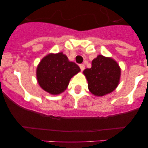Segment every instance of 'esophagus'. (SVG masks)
Here are the masks:
<instances>
[{"instance_id": "esophagus-1", "label": "esophagus", "mask_w": 148, "mask_h": 148, "mask_svg": "<svg viewBox=\"0 0 148 148\" xmlns=\"http://www.w3.org/2000/svg\"><path fill=\"white\" fill-rule=\"evenodd\" d=\"M79 68H80L81 71H83V70L85 69V65L80 64V65H79Z\"/></svg>"}]
</instances>
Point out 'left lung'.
<instances>
[{
  "mask_svg": "<svg viewBox=\"0 0 148 148\" xmlns=\"http://www.w3.org/2000/svg\"><path fill=\"white\" fill-rule=\"evenodd\" d=\"M83 72L88 79V89L97 96L111 93L119 83V66L113 59L103 55L93 60L90 69H86Z\"/></svg>",
  "mask_w": 148,
  "mask_h": 148,
  "instance_id": "obj_1",
  "label": "left lung"
}]
</instances>
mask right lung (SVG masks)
I'll return each mask as SVG.
<instances>
[{
	"label": "right lung",
	"mask_w": 148,
	"mask_h": 148,
	"mask_svg": "<svg viewBox=\"0 0 148 148\" xmlns=\"http://www.w3.org/2000/svg\"><path fill=\"white\" fill-rule=\"evenodd\" d=\"M79 71V67L70 62L62 52L49 54L38 66L37 79L42 89L51 94L57 95L67 88L71 77Z\"/></svg>",
	"instance_id": "right-lung-1"
}]
</instances>
